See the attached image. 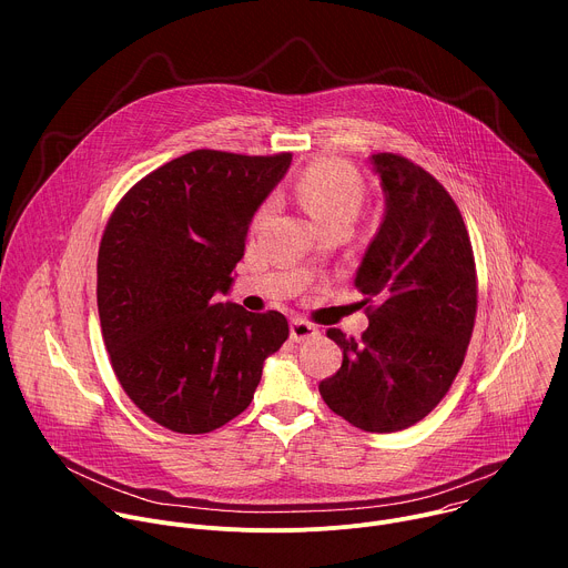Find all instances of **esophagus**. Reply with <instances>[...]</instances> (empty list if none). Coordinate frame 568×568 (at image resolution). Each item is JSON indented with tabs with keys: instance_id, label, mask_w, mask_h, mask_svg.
I'll return each instance as SVG.
<instances>
[{
	"instance_id": "esophagus-1",
	"label": "esophagus",
	"mask_w": 568,
	"mask_h": 568,
	"mask_svg": "<svg viewBox=\"0 0 568 568\" xmlns=\"http://www.w3.org/2000/svg\"><path fill=\"white\" fill-rule=\"evenodd\" d=\"M318 335V328L314 326V323L305 321V318H292V326H290V339L301 344V342H307V339H314Z\"/></svg>"
}]
</instances>
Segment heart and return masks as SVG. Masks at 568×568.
<instances>
[{"label": "heart", "instance_id": "1", "mask_svg": "<svg viewBox=\"0 0 568 568\" xmlns=\"http://www.w3.org/2000/svg\"><path fill=\"white\" fill-rule=\"evenodd\" d=\"M294 195L312 220L323 226L331 222H353L364 197V186L351 166L335 159H321L296 178ZM267 211L270 206L263 209V215Z\"/></svg>", "mask_w": 568, "mask_h": 568}]
</instances>
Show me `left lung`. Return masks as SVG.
<instances>
[{"instance_id":"obj_1","label":"left lung","mask_w":568,"mask_h":568,"mask_svg":"<svg viewBox=\"0 0 568 568\" xmlns=\"http://www.w3.org/2000/svg\"><path fill=\"white\" fill-rule=\"evenodd\" d=\"M368 161L384 193V220L362 258V339L331 328L342 368L318 384L353 427L390 434L423 420L463 366L476 316V267L463 215L443 184L393 152Z\"/></svg>"}]
</instances>
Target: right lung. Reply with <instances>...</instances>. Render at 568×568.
Masks as SVG:
<instances>
[{
    "mask_svg": "<svg viewBox=\"0 0 568 568\" xmlns=\"http://www.w3.org/2000/svg\"><path fill=\"white\" fill-rule=\"evenodd\" d=\"M292 154L193 150L136 182L99 250V316L112 368L136 407L178 434H209L254 399L290 335L272 310L217 303L245 256L254 213Z\"/></svg>",
    "mask_w": 568,
    "mask_h": 568,
    "instance_id": "1",
    "label": "right lung"
}]
</instances>
